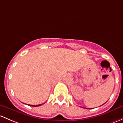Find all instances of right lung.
Listing matches in <instances>:
<instances>
[{
  "instance_id": "1",
  "label": "right lung",
  "mask_w": 123,
  "mask_h": 123,
  "mask_svg": "<svg viewBox=\"0 0 123 123\" xmlns=\"http://www.w3.org/2000/svg\"><path fill=\"white\" fill-rule=\"evenodd\" d=\"M41 105H42V104H39V105H29L32 106V107H38V106H40Z\"/></svg>"
}]
</instances>
